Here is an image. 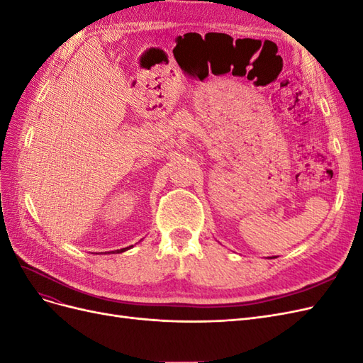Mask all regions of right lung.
<instances>
[{"label": "right lung", "mask_w": 363, "mask_h": 363, "mask_svg": "<svg viewBox=\"0 0 363 363\" xmlns=\"http://www.w3.org/2000/svg\"><path fill=\"white\" fill-rule=\"evenodd\" d=\"M130 248H133V245H130V247H125V248H121V250H115L113 252H124V251H127V250H130ZM106 252H108V251H106ZM104 252V255H106ZM112 252V251H111Z\"/></svg>", "instance_id": "add662e5"}]
</instances>
